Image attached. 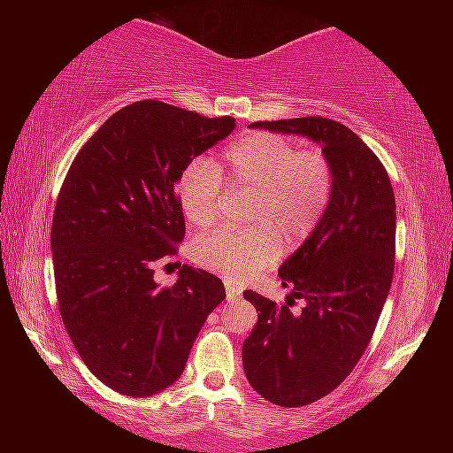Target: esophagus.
<instances>
[{"label":"esophagus","mask_w":453,"mask_h":453,"mask_svg":"<svg viewBox=\"0 0 453 453\" xmlns=\"http://www.w3.org/2000/svg\"><path fill=\"white\" fill-rule=\"evenodd\" d=\"M226 299L228 301H237V299H241V288L239 287H234V284H231V282H226Z\"/></svg>","instance_id":"34e87169"}]
</instances>
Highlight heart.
<instances>
[{
	"label": "heart",
	"instance_id": "1",
	"mask_svg": "<svg viewBox=\"0 0 453 453\" xmlns=\"http://www.w3.org/2000/svg\"><path fill=\"white\" fill-rule=\"evenodd\" d=\"M228 188L253 194V228H216L196 239L191 257L202 268L243 282L270 265L287 245L305 241L324 216L334 191V166L319 148H299L278 134L256 132L225 154ZM219 166L194 160L179 177L177 194L191 225L208 226L226 191Z\"/></svg>",
	"mask_w": 453,
	"mask_h": 453
}]
</instances>
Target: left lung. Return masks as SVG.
<instances>
[{"mask_svg": "<svg viewBox=\"0 0 453 453\" xmlns=\"http://www.w3.org/2000/svg\"><path fill=\"white\" fill-rule=\"evenodd\" d=\"M251 126L307 135L334 166L324 216L278 270L305 307L293 313L290 296L276 305L253 290L243 293L257 309L243 344L247 380L272 404L296 408L334 392L371 342L394 278L395 200L386 166L342 123L296 117Z\"/></svg>", "mask_w": 453, "mask_h": 453, "instance_id": "1", "label": "left lung"}]
</instances>
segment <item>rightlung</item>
<instances>
[{"instance_id":"right-lung-1","label":"right lung","mask_w":453,"mask_h":453,"mask_svg":"<svg viewBox=\"0 0 453 453\" xmlns=\"http://www.w3.org/2000/svg\"><path fill=\"white\" fill-rule=\"evenodd\" d=\"M233 129L228 115L132 103L80 148L61 185L51 226L61 319L92 375L123 395L175 383L226 296L206 270L179 264L177 282L160 288L154 268L185 237L179 177Z\"/></svg>"}]
</instances>
